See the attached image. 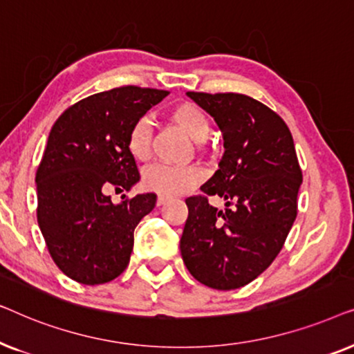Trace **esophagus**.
Masks as SVG:
<instances>
[{"mask_svg": "<svg viewBox=\"0 0 354 354\" xmlns=\"http://www.w3.org/2000/svg\"><path fill=\"white\" fill-rule=\"evenodd\" d=\"M169 201V196L167 195H158V200H156V205L158 206H162L164 203Z\"/></svg>", "mask_w": 354, "mask_h": 354, "instance_id": "1", "label": "esophagus"}]
</instances>
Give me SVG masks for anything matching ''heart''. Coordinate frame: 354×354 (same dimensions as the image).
<instances>
[{
  "instance_id": "heart-1",
  "label": "heart",
  "mask_w": 354,
  "mask_h": 354,
  "mask_svg": "<svg viewBox=\"0 0 354 354\" xmlns=\"http://www.w3.org/2000/svg\"><path fill=\"white\" fill-rule=\"evenodd\" d=\"M169 118L178 129L183 130L193 142H205L209 133V119L200 106L178 103L169 111ZM153 132L147 118H140L130 125L125 148L130 156L137 161H147L151 156ZM203 178V171L198 166H176V164H154L145 169L142 174V185L147 190L161 195H178L198 183Z\"/></svg>"
}]
</instances>
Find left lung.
<instances>
[{
  "instance_id": "obj_1",
  "label": "left lung",
  "mask_w": 354,
  "mask_h": 354,
  "mask_svg": "<svg viewBox=\"0 0 354 354\" xmlns=\"http://www.w3.org/2000/svg\"><path fill=\"white\" fill-rule=\"evenodd\" d=\"M187 95L214 118L225 151L203 195L185 200L180 253L198 282L240 288L272 264L297 217L303 174L295 143L283 119L251 96ZM212 194L225 198L224 212L209 205Z\"/></svg>"
}]
</instances>
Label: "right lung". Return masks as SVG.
Returning a JSON list of instances; mask_svg holds the SVG:
<instances>
[{
	"instance_id": "add662e5",
	"label": "right lung",
	"mask_w": 354,
	"mask_h": 354,
	"mask_svg": "<svg viewBox=\"0 0 354 354\" xmlns=\"http://www.w3.org/2000/svg\"><path fill=\"white\" fill-rule=\"evenodd\" d=\"M169 91L127 85L86 96L53 125L37 169V219L53 261L79 283L100 285L119 277L133 250V230L156 205L154 193L125 198L140 180L125 148L135 120Z\"/></svg>"
}]
</instances>
